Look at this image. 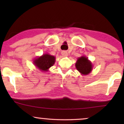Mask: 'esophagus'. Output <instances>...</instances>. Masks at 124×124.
<instances>
[{"instance_id": "1", "label": "esophagus", "mask_w": 124, "mask_h": 124, "mask_svg": "<svg viewBox=\"0 0 124 124\" xmlns=\"http://www.w3.org/2000/svg\"><path fill=\"white\" fill-rule=\"evenodd\" d=\"M62 55L63 57H66L68 56V52L67 51H62Z\"/></svg>"}]
</instances>
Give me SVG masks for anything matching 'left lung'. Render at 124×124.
I'll list each match as a JSON object with an SVG mask.
<instances>
[{
	"mask_svg": "<svg viewBox=\"0 0 124 124\" xmlns=\"http://www.w3.org/2000/svg\"><path fill=\"white\" fill-rule=\"evenodd\" d=\"M75 65L77 70L82 75H87L90 73L93 68L92 62L85 56H82L77 59Z\"/></svg>",
	"mask_w": 124,
	"mask_h": 124,
	"instance_id": "obj_1",
	"label": "left lung"
}]
</instances>
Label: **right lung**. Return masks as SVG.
<instances>
[{
  "mask_svg": "<svg viewBox=\"0 0 124 124\" xmlns=\"http://www.w3.org/2000/svg\"><path fill=\"white\" fill-rule=\"evenodd\" d=\"M55 61L56 58L54 56L45 54L35 58L33 60V64L40 71L45 72L48 71V69L54 65Z\"/></svg>",
  "mask_w": 124,
  "mask_h": 124,
  "instance_id": "right-lung-1",
  "label": "right lung"
}]
</instances>
